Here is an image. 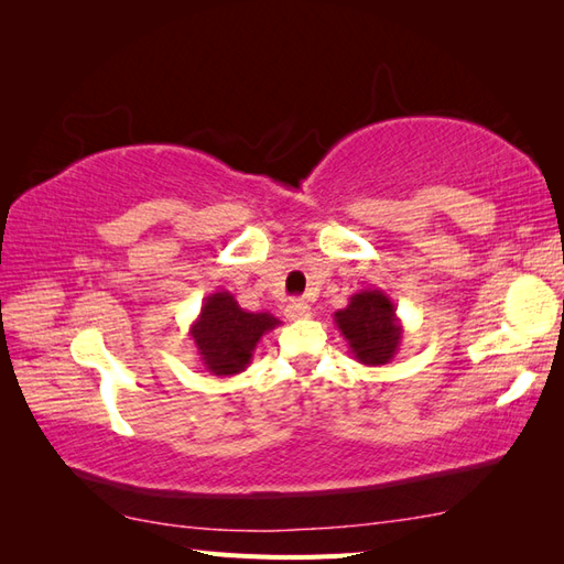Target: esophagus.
<instances>
[{
	"label": "esophagus",
	"instance_id": "esophagus-1",
	"mask_svg": "<svg viewBox=\"0 0 564 564\" xmlns=\"http://www.w3.org/2000/svg\"><path fill=\"white\" fill-rule=\"evenodd\" d=\"M285 317L307 319V317H313V307H310L305 301H291L289 305H285Z\"/></svg>",
	"mask_w": 564,
	"mask_h": 564
}]
</instances>
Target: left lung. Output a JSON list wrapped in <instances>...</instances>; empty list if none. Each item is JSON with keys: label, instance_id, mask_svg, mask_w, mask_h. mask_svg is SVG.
I'll return each instance as SVG.
<instances>
[{"label": "left lung", "instance_id": "left-lung-1", "mask_svg": "<svg viewBox=\"0 0 564 564\" xmlns=\"http://www.w3.org/2000/svg\"><path fill=\"white\" fill-rule=\"evenodd\" d=\"M334 325L349 341L351 356L364 366H386L400 351L402 322L398 307L380 289H364L334 313Z\"/></svg>", "mask_w": 564, "mask_h": 564}]
</instances>
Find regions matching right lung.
<instances>
[{
	"instance_id": "add662e5",
	"label": "right lung",
	"mask_w": 564,
	"mask_h": 564,
	"mask_svg": "<svg viewBox=\"0 0 564 564\" xmlns=\"http://www.w3.org/2000/svg\"><path fill=\"white\" fill-rule=\"evenodd\" d=\"M281 322L271 313H247L230 291H215L203 297L200 313L188 334L194 339L200 366L218 378L242 373L263 334Z\"/></svg>"
}]
</instances>
